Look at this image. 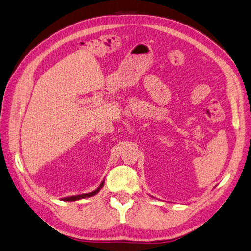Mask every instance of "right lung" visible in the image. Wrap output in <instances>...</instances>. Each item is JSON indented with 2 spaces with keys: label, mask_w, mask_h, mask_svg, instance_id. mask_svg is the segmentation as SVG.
Masks as SVG:
<instances>
[{
  "label": "right lung",
  "mask_w": 251,
  "mask_h": 251,
  "mask_svg": "<svg viewBox=\"0 0 251 251\" xmlns=\"http://www.w3.org/2000/svg\"><path fill=\"white\" fill-rule=\"evenodd\" d=\"M104 183H105V180H102V182L100 184V187L96 190H94L93 192L85 193V194H80V195H73V196H69V197H63L62 201H79V199H81V198H87V197L94 196L95 194H98V193L100 192V190L102 187H104Z\"/></svg>",
  "instance_id": "1"
}]
</instances>
